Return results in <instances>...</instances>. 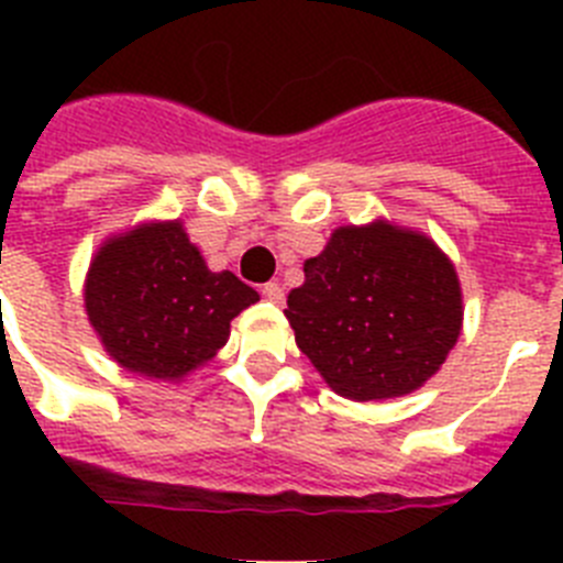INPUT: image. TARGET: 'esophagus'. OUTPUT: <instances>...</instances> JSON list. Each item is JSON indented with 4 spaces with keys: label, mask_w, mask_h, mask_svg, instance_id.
<instances>
[{
    "label": "esophagus",
    "mask_w": 563,
    "mask_h": 563,
    "mask_svg": "<svg viewBox=\"0 0 563 563\" xmlns=\"http://www.w3.org/2000/svg\"><path fill=\"white\" fill-rule=\"evenodd\" d=\"M262 296H265L267 301H276V305H282V301H285V290H282V285H278V282H267V285H262Z\"/></svg>",
    "instance_id": "34e87169"
}]
</instances>
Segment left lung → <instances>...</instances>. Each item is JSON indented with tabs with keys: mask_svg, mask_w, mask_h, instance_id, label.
<instances>
[{
	"mask_svg": "<svg viewBox=\"0 0 563 563\" xmlns=\"http://www.w3.org/2000/svg\"><path fill=\"white\" fill-rule=\"evenodd\" d=\"M285 316L332 391L386 400L420 389L445 363L462 330V290L429 236L377 220L338 228L307 258Z\"/></svg>",
	"mask_w": 563,
	"mask_h": 563,
	"instance_id": "1",
	"label": "left lung"
}]
</instances>
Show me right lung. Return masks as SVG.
<instances>
[{
  "instance_id": "add662e5",
  "label": "right lung",
  "mask_w": 563,
  "mask_h": 563,
  "mask_svg": "<svg viewBox=\"0 0 563 563\" xmlns=\"http://www.w3.org/2000/svg\"><path fill=\"white\" fill-rule=\"evenodd\" d=\"M258 292L211 273L183 222H146L98 247L84 305L103 350L148 380H180L211 361Z\"/></svg>"
}]
</instances>
